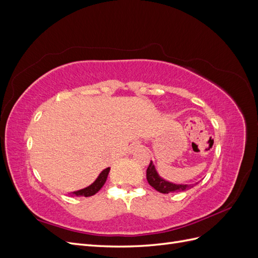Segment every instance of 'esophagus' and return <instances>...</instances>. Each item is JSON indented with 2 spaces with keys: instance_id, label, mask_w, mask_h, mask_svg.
<instances>
[{
  "instance_id": "esophagus-1",
  "label": "esophagus",
  "mask_w": 258,
  "mask_h": 258,
  "mask_svg": "<svg viewBox=\"0 0 258 258\" xmlns=\"http://www.w3.org/2000/svg\"><path fill=\"white\" fill-rule=\"evenodd\" d=\"M141 147V145L140 144H135V145H132L131 147H130V150H129V153L131 154V153H134V152H136L137 150H139V148Z\"/></svg>"
}]
</instances>
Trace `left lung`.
Instances as JSON below:
<instances>
[{
  "label": "left lung",
  "mask_w": 258,
  "mask_h": 258,
  "mask_svg": "<svg viewBox=\"0 0 258 258\" xmlns=\"http://www.w3.org/2000/svg\"><path fill=\"white\" fill-rule=\"evenodd\" d=\"M146 178H147V182L150 184L154 188L161 192V194H169V192H174V191H184L191 188L194 187V185L196 184H175L172 182H169L166 181L165 178H162L158 172L157 170L155 168V165L153 163V161L151 160L150 166H148L147 170H146Z\"/></svg>",
  "instance_id": "1"
}]
</instances>
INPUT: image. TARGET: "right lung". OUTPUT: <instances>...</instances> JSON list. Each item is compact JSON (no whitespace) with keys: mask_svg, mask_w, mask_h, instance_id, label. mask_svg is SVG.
<instances>
[{"mask_svg":"<svg viewBox=\"0 0 258 258\" xmlns=\"http://www.w3.org/2000/svg\"><path fill=\"white\" fill-rule=\"evenodd\" d=\"M108 172H110V168L104 169L102 172L99 174V176L96 178V181L93 182L91 185L85 187V188H83V189L70 192V195L72 194V196L74 195V196H83V197L93 196V195L97 194L101 188H102V186L104 185L106 178H107Z\"/></svg>","mask_w":258,"mask_h":258,"instance_id":"1","label":"right lung"}]
</instances>
